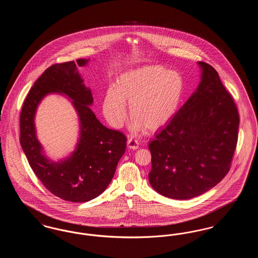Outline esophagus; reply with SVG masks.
<instances>
[{
    "mask_svg": "<svg viewBox=\"0 0 258 258\" xmlns=\"http://www.w3.org/2000/svg\"><path fill=\"white\" fill-rule=\"evenodd\" d=\"M138 146H139V143L135 138H130L127 140V147L130 148V149L135 150V149L138 148Z\"/></svg>",
    "mask_w": 258,
    "mask_h": 258,
    "instance_id": "34e87169",
    "label": "esophagus"
}]
</instances>
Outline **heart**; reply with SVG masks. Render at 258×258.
<instances>
[{
  "label": "heart",
  "mask_w": 258,
  "mask_h": 258,
  "mask_svg": "<svg viewBox=\"0 0 258 258\" xmlns=\"http://www.w3.org/2000/svg\"><path fill=\"white\" fill-rule=\"evenodd\" d=\"M184 80L178 73L159 66H144L121 74L114 89L105 94L102 108L108 122L116 127L126 117L125 103L134 117L133 131H158L168 123L180 106Z\"/></svg>",
  "instance_id": "heart-1"
}]
</instances>
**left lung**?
I'll return each mask as SVG.
<instances>
[{"instance_id": "1", "label": "left lung", "mask_w": 258, "mask_h": 258, "mask_svg": "<svg viewBox=\"0 0 258 258\" xmlns=\"http://www.w3.org/2000/svg\"><path fill=\"white\" fill-rule=\"evenodd\" d=\"M201 82L167 125L150 142L151 185L161 196L188 199L206 192L228 173L240 117L217 71L199 61Z\"/></svg>"}]
</instances>
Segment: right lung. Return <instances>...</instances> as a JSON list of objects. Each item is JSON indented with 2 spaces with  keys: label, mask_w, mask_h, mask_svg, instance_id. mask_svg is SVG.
<instances>
[{
  "label": "right lung",
  "mask_w": 258,
  "mask_h": 258,
  "mask_svg": "<svg viewBox=\"0 0 258 258\" xmlns=\"http://www.w3.org/2000/svg\"><path fill=\"white\" fill-rule=\"evenodd\" d=\"M89 60L55 63L41 74L25 98L20 113V144L33 171L56 197L71 202H87L101 195L110 184L125 150V135L107 128L90 109L92 92L83 84L76 67ZM50 92L72 98L82 123L81 139L67 160L52 163L42 155L33 118L37 105Z\"/></svg>",
  "instance_id": "right-lung-1"
}]
</instances>
